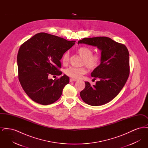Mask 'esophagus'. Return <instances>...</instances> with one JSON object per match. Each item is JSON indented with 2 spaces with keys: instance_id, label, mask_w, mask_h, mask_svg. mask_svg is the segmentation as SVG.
Instances as JSON below:
<instances>
[{
  "instance_id": "1",
  "label": "esophagus",
  "mask_w": 148,
  "mask_h": 148,
  "mask_svg": "<svg viewBox=\"0 0 148 148\" xmlns=\"http://www.w3.org/2000/svg\"><path fill=\"white\" fill-rule=\"evenodd\" d=\"M77 80L75 79H73V78H71L70 79V82H76Z\"/></svg>"
}]
</instances>
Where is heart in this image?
Masks as SVG:
<instances>
[{
  "label": "heart",
  "mask_w": 148,
  "mask_h": 148,
  "mask_svg": "<svg viewBox=\"0 0 148 148\" xmlns=\"http://www.w3.org/2000/svg\"><path fill=\"white\" fill-rule=\"evenodd\" d=\"M77 54L83 58L82 65H85L90 70H94L97 69L101 62V56L98 54H92V50L88 47H81L77 50ZM69 61V53L66 51L64 53L62 62L64 65H66ZM87 72L86 68L83 66L81 68L70 67L66 69L65 74L74 79H79L82 77Z\"/></svg>",
  "instance_id": "b5f03b06"
}]
</instances>
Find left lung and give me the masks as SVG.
I'll return each mask as SVG.
<instances>
[{
	"label": "left lung",
	"mask_w": 148,
	"mask_h": 148,
	"mask_svg": "<svg viewBox=\"0 0 148 148\" xmlns=\"http://www.w3.org/2000/svg\"><path fill=\"white\" fill-rule=\"evenodd\" d=\"M79 44L97 47L100 50L101 62L91 73L96 84L85 82L80 92L82 100L92 106L104 105L113 100L121 91L129 75V54L126 46L106 36L86 38Z\"/></svg>",
	"instance_id": "obj_1"
}]
</instances>
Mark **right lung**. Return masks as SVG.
<instances>
[{
	"mask_svg": "<svg viewBox=\"0 0 148 148\" xmlns=\"http://www.w3.org/2000/svg\"><path fill=\"white\" fill-rule=\"evenodd\" d=\"M75 42L39 33L21 46L17 56L19 80L32 100L47 106L61 97L64 86L69 83V77L64 74L53 80L48 76L62 74L58 69L62 66L60 59Z\"/></svg>",
	"mask_w": 148,
	"mask_h": 148,
	"instance_id": "1",
	"label": "right lung"
}]
</instances>
